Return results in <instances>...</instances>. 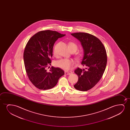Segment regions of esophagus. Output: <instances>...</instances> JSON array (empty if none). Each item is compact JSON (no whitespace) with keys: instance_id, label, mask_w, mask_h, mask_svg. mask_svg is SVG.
<instances>
[{"instance_id":"1","label":"esophagus","mask_w":130,"mask_h":130,"mask_svg":"<svg viewBox=\"0 0 130 130\" xmlns=\"http://www.w3.org/2000/svg\"><path fill=\"white\" fill-rule=\"evenodd\" d=\"M65 75H70L71 74V73L69 72H68V71H65Z\"/></svg>"}]
</instances>
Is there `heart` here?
<instances>
[{
	"mask_svg": "<svg viewBox=\"0 0 130 130\" xmlns=\"http://www.w3.org/2000/svg\"><path fill=\"white\" fill-rule=\"evenodd\" d=\"M69 48L70 51H74L75 52L78 49V46L75 43L70 42L69 43ZM54 55L55 56H56L57 55L55 48H54ZM73 64V61L69 59H61L57 61L56 62V65L58 67L60 68L65 71L69 70L71 68V66Z\"/></svg>",
	"mask_w": 130,
	"mask_h": 130,
	"instance_id": "1",
	"label": "heart"
}]
</instances>
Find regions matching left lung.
Here are the masks:
<instances>
[{"instance_id":"8db88e82","label":"left lung","mask_w":130,"mask_h":130,"mask_svg":"<svg viewBox=\"0 0 130 130\" xmlns=\"http://www.w3.org/2000/svg\"><path fill=\"white\" fill-rule=\"evenodd\" d=\"M71 35L81 43L84 50L81 64L86 67L75 70L78 81L74 87L78 91H87L98 83L104 72L107 63L106 51L100 39L92 35L78 32Z\"/></svg>"}]
</instances>
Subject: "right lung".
Wrapping results in <instances>:
<instances>
[{
    "instance_id": "add662e5",
    "label": "right lung",
    "mask_w": 130,
    "mask_h": 130,
    "mask_svg": "<svg viewBox=\"0 0 130 130\" xmlns=\"http://www.w3.org/2000/svg\"><path fill=\"white\" fill-rule=\"evenodd\" d=\"M65 35L56 31L43 30L35 34L27 43L23 53L25 70L29 80L38 89L52 88L64 75L60 68L52 67L49 71L46 68L51 63L55 41Z\"/></svg>"
}]
</instances>
